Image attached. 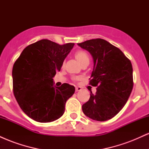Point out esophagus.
Here are the masks:
<instances>
[{
	"label": "esophagus",
	"instance_id": "1",
	"mask_svg": "<svg viewBox=\"0 0 149 149\" xmlns=\"http://www.w3.org/2000/svg\"><path fill=\"white\" fill-rule=\"evenodd\" d=\"M82 90V88H80L79 86H76V92H78V91H80V90Z\"/></svg>",
	"mask_w": 149,
	"mask_h": 149
}]
</instances>
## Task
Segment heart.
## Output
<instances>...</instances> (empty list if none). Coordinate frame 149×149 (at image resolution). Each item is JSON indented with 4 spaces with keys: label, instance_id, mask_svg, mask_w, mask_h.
I'll return each instance as SVG.
<instances>
[{
    "label": "heart",
    "instance_id": "b5f03b06",
    "mask_svg": "<svg viewBox=\"0 0 149 149\" xmlns=\"http://www.w3.org/2000/svg\"><path fill=\"white\" fill-rule=\"evenodd\" d=\"M75 56H76L77 60L79 61L80 64H83L85 61H90V57H89L88 53L85 52V51H78L75 54ZM76 79H78V78H76Z\"/></svg>",
    "mask_w": 149,
    "mask_h": 149
}]
</instances>
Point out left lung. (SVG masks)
Masks as SVG:
<instances>
[{
  "label": "left lung",
  "mask_w": 149,
  "mask_h": 149,
  "mask_svg": "<svg viewBox=\"0 0 149 149\" xmlns=\"http://www.w3.org/2000/svg\"><path fill=\"white\" fill-rule=\"evenodd\" d=\"M78 45L92 55L94 66L90 84L97 87L82 110L92 120H108L120 111L132 90L131 61L120 49L104 39H92Z\"/></svg>",
  "instance_id": "obj_1"
}]
</instances>
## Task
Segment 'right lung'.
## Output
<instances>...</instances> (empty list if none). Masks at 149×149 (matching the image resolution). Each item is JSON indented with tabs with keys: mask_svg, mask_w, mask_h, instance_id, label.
<instances>
[{
	"mask_svg": "<svg viewBox=\"0 0 149 149\" xmlns=\"http://www.w3.org/2000/svg\"><path fill=\"white\" fill-rule=\"evenodd\" d=\"M74 43L60 45L40 40L24 49L13 69V92L22 110L39 123L59 119L66 101L74 94L73 85H54L53 78L60 71Z\"/></svg>",
	"mask_w": 149,
	"mask_h": 149,
	"instance_id": "1",
	"label": "right lung"
}]
</instances>
